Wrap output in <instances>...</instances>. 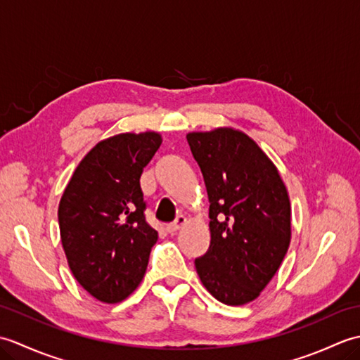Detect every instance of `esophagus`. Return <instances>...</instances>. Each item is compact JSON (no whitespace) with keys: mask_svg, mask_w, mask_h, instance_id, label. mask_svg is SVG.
I'll return each instance as SVG.
<instances>
[{"mask_svg":"<svg viewBox=\"0 0 360 360\" xmlns=\"http://www.w3.org/2000/svg\"><path fill=\"white\" fill-rule=\"evenodd\" d=\"M186 223H187V218L184 217V215H179L178 218H176L173 223H170L167 226V231L170 232V233H174V232H178L181 227H184L186 226Z\"/></svg>","mask_w":360,"mask_h":360,"instance_id":"34e87169","label":"esophagus"}]
</instances>
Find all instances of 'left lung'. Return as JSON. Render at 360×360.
Returning <instances> with one entry per match:
<instances>
[{"instance_id":"obj_1","label":"left lung","mask_w":360,"mask_h":360,"mask_svg":"<svg viewBox=\"0 0 360 360\" xmlns=\"http://www.w3.org/2000/svg\"><path fill=\"white\" fill-rule=\"evenodd\" d=\"M209 195L210 246L195 259L202 285L221 303L246 304L259 295L285 258L290 204L277 167L233 128L188 133Z\"/></svg>"}]
</instances>
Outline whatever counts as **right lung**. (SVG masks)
Listing matches in <instances>:
<instances>
[{"label": "right lung", "mask_w": 360, "mask_h": 360, "mask_svg": "<svg viewBox=\"0 0 360 360\" xmlns=\"http://www.w3.org/2000/svg\"><path fill=\"white\" fill-rule=\"evenodd\" d=\"M162 143L158 133H124L98 142L75 168L58 205L72 275L103 303L139 286L158 232L145 219L141 174Z\"/></svg>", "instance_id": "obj_1"}]
</instances>
